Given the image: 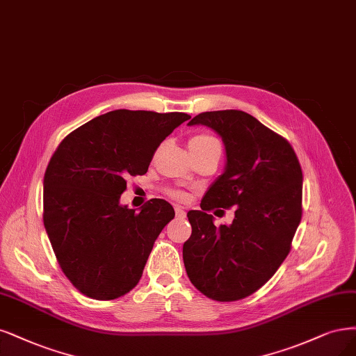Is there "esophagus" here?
Segmentation results:
<instances>
[{
	"instance_id": "esophagus-1",
	"label": "esophagus",
	"mask_w": 356,
	"mask_h": 356,
	"mask_svg": "<svg viewBox=\"0 0 356 356\" xmlns=\"http://www.w3.org/2000/svg\"><path fill=\"white\" fill-rule=\"evenodd\" d=\"M175 213L178 218H186V211H184V207L181 206H175Z\"/></svg>"
}]
</instances>
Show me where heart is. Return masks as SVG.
<instances>
[{
  "label": "heart",
  "mask_w": 356,
  "mask_h": 356,
  "mask_svg": "<svg viewBox=\"0 0 356 356\" xmlns=\"http://www.w3.org/2000/svg\"><path fill=\"white\" fill-rule=\"evenodd\" d=\"M188 147L191 153H199L206 150H220L219 141L209 134H195L188 141ZM170 197L174 199H184L186 197V193L181 190H169L168 191Z\"/></svg>",
  "instance_id": "b5f03b06"
}]
</instances>
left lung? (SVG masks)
Here are the masks:
<instances>
[{
    "mask_svg": "<svg viewBox=\"0 0 356 356\" xmlns=\"http://www.w3.org/2000/svg\"><path fill=\"white\" fill-rule=\"evenodd\" d=\"M225 144L227 166L200 203L187 213L191 237L182 259L193 286L209 299L248 298L287 257L302 218V168L290 143L241 110L194 116ZM236 206L231 226L215 227L209 212Z\"/></svg>",
    "mask_w": 356,
    "mask_h": 356,
    "instance_id": "8db88e82",
    "label": "left lung"
}]
</instances>
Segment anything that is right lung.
<instances>
[{"label":"right lung","instance_id":"1","mask_svg":"<svg viewBox=\"0 0 356 356\" xmlns=\"http://www.w3.org/2000/svg\"><path fill=\"white\" fill-rule=\"evenodd\" d=\"M187 113L113 110L72 131L44 175V227L57 262L82 295L112 300L138 284L174 207L119 203L127 178L144 175L161 143Z\"/></svg>","mask_w":356,"mask_h":356}]
</instances>
